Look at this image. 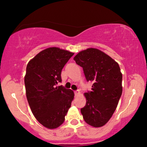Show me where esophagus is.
I'll use <instances>...</instances> for the list:
<instances>
[{
    "mask_svg": "<svg viewBox=\"0 0 147 147\" xmlns=\"http://www.w3.org/2000/svg\"><path fill=\"white\" fill-rule=\"evenodd\" d=\"M74 94H75V95H76V96L78 95V94H80V90H76V91H74Z\"/></svg>",
    "mask_w": 147,
    "mask_h": 147,
    "instance_id": "1",
    "label": "esophagus"
}]
</instances>
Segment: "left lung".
<instances>
[{"mask_svg":"<svg viewBox=\"0 0 147 147\" xmlns=\"http://www.w3.org/2000/svg\"><path fill=\"white\" fill-rule=\"evenodd\" d=\"M83 68L91 91L85 93L86 104L81 108L84 120L94 127L107 123L114 114L122 92V75L118 63L94 48L80 51L74 58Z\"/></svg>","mask_w":147,"mask_h":147,"instance_id":"left-lung-1","label":"left lung"}]
</instances>
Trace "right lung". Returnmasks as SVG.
Wrapping results in <instances>:
<instances>
[{"label":"right lung","mask_w":147,"mask_h":147,"mask_svg":"<svg viewBox=\"0 0 147 147\" xmlns=\"http://www.w3.org/2000/svg\"><path fill=\"white\" fill-rule=\"evenodd\" d=\"M74 53L50 47L29 61L26 69L25 85L28 103L38 122L53 129L63 123L74 99L71 90L63 86L61 70Z\"/></svg>","instance_id":"right-lung-1"}]
</instances>
